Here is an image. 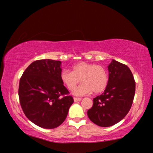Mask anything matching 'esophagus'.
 Instances as JSON below:
<instances>
[{"label":"esophagus","instance_id":"1","mask_svg":"<svg viewBox=\"0 0 153 153\" xmlns=\"http://www.w3.org/2000/svg\"><path fill=\"white\" fill-rule=\"evenodd\" d=\"M74 100L75 102H78V101H80V100H81L82 99H81V98H80L74 97Z\"/></svg>","mask_w":153,"mask_h":153}]
</instances>
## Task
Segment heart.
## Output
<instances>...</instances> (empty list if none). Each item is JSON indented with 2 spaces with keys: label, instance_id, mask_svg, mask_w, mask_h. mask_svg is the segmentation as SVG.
Wrapping results in <instances>:
<instances>
[{
  "label": "heart",
  "instance_id": "obj_1",
  "mask_svg": "<svg viewBox=\"0 0 153 153\" xmlns=\"http://www.w3.org/2000/svg\"><path fill=\"white\" fill-rule=\"evenodd\" d=\"M63 84L70 90L76 88L77 84L82 82L74 91L76 96L91 93L98 94L104 91L108 82V75L104 67L98 65L79 62L72 67V71L65 69L60 75Z\"/></svg>",
  "mask_w": 153,
  "mask_h": 153
}]
</instances>
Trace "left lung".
<instances>
[{"label":"left lung","mask_w":153,"mask_h":153,"mask_svg":"<svg viewBox=\"0 0 153 153\" xmlns=\"http://www.w3.org/2000/svg\"><path fill=\"white\" fill-rule=\"evenodd\" d=\"M108 70L107 86L93 99V106L87 112L90 120L101 127L112 126L126 117L136 90L135 80L128 66L113 59Z\"/></svg>","instance_id":"left-lung-1"}]
</instances>
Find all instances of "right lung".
Listing matches in <instances>:
<instances>
[{
  "instance_id": "obj_1",
  "label": "right lung",
  "mask_w": 153,
  "mask_h": 153,
  "mask_svg": "<svg viewBox=\"0 0 153 153\" xmlns=\"http://www.w3.org/2000/svg\"><path fill=\"white\" fill-rule=\"evenodd\" d=\"M61 65L60 61L51 59L33 61L20 78L21 107L28 120L40 128L60 126L74 102L61 80Z\"/></svg>"
}]
</instances>
